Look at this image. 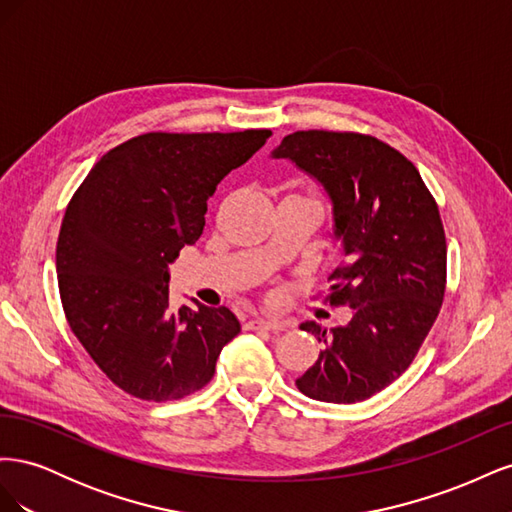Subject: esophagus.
I'll return each instance as SVG.
<instances>
[{"label": "esophagus", "instance_id": "esophagus-1", "mask_svg": "<svg viewBox=\"0 0 512 512\" xmlns=\"http://www.w3.org/2000/svg\"><path fill=\"white\" fill-rule=\"evenodd\" d=\"M250 329H267V331H284L286 322L280 318H252Z\"/></svg>", "mask_w": 512, "mask_h": 512}]
</instances>
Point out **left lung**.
Masks as SVG:
<instances>
[{
	"label": "left lung",
	"instance_id": "left-lung-1",
	"mask_svg": "<svg viewBox=\"0 0 512 512\" xmlns=\"http://www.w3.org/2000/svg\"><path fill=\"white\" fill-rule=\"evenodd\" d=\"M271 158L290 160L331 200L344 262L329 275V299L352 307L346 327L301 324L324 348L297 386L327 404H356L404 374L440 314L446 241L438 205L414 164L374 136L294 132Z\"/></svg>",
	"mask_w": 512,
	"mask_h": 512
}]
</instances>
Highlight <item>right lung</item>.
<instances>
[{"label":"right lung","mask_w":512,"mask_h":512,"mask_svg":"<svg viewBox=\"0 0 512 512\" xmlns=\"http://www.w3.org/2000/svg\"><path fill=\"white\" fill-rule=\"evenodd\" d=\"M269 136L149 132L108 151L72 196L57 241L61 305L119 389L145 401L192 395L241 331L228 307L192 299L173 312L168 267L203 235L218 183Z\"/></svg>","instance_id":"obj_1"}]
</instances>
